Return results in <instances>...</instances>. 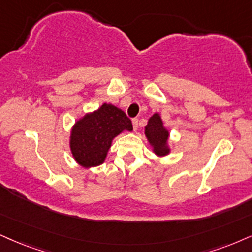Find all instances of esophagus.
I'll return each instance as SVG.
<instances>
[{
    "label": "esophagus",
    "mask_w": 252,
    "mask_h": 252,
    "mask_svg": "<svg viewBox=\"0 0 252 252\" xmlns=\"http://www.w3.org/2000/svg\"><path fill=\"white\" fill-rule=\"evenodd\" d=\"M132 124H133V128H134V131L138 129V119L134 118V119H132Z\"/></svg>",
    "instance_id": "34e87169"
}]
</instances>
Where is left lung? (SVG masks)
<instances>
[{
  "label": "left lung",
  "instance_id": "left-lung-1",
  "mask_svg": "<svg viewBox=\"0 0 252 252\" xmlns=\"http://www.w3.org/2000/svg\"><path fill=\"white\" fill-rule=\"evenodd\" d=\"M145 135L150 145L153 147V152L159 157L169 154L170 148L168 146L169 132L164 128L163 121L159 113H154L150 118L145 127Z\"/></svg>",
  "mask_w": 252,
  "mask_h": 252
}]
</instances>
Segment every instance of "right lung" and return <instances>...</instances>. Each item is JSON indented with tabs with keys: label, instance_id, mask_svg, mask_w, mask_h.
Wrapping results in <instances>:
<instances>
[{
	"label": "right lung",
	"instance_id": "add662e5",
	"mask_svg": "<svg viewBox=\"0 0 252 252\" xmlns=\"http://www.w3.org/2000/svg\"><path fill=\"white\" fill-rule=\"evenodd\" d=\"M124 131H133L125 112L112 104H102L97 111L76 121L70 135V148L80 166H99L106 159L112 140Z\"/></svg>",
	"mask_w": 252,
	"mask_h": 252
}]
</instances>
